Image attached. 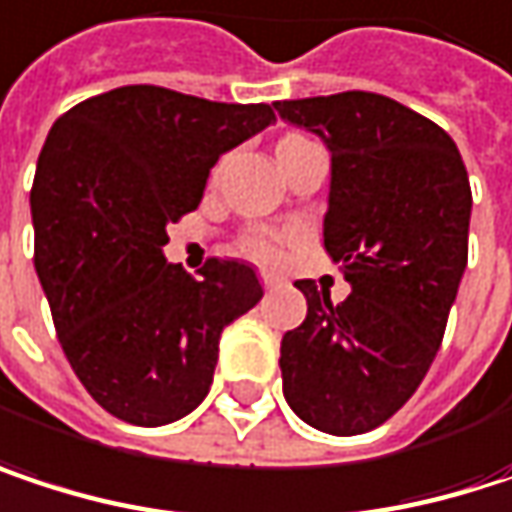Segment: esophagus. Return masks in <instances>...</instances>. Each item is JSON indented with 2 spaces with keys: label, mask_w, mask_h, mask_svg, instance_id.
<instances>
[{
  "label": "esophagus",
  "mask_w": 512,
  "mask_h": 512,
  "mask_svg": "<svg viewBox=\"0 0 512 512\" xmlns=\"http://www.w3.org/2000/svg\"><path fill=\"white\" fill-rule=\"evenodd\" d=\"M260 284L269 290V287H275V284H281V278L275 275V272H260Z\"/></svg>",
  "instance_id": "34e87169"
}]
</instances>
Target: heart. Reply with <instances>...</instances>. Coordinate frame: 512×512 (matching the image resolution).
I'll return each mask as SVG.
<instances>
[{
	"label": "heart",
	"mask_w": 512,
	"mask_h": 512,
	"mask_svg": "<svg viewBox=\"0 0 512 512\" xmlns=\"http://www.w3.org/2000/svg\"><path fill=\"white\" fill-rule=\"evenodd\" d=\"M296 133L284 136V139H293ZM281 246H284V237L281 234H269V231H257V234H249L240 240V252L255 260H278L281 255Z\"/></svg>",
	"instance_id": "1"
}]
</instances>
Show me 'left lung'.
Returning <instances> with one entry per match:
<instances>
[{
    "instance_id": "1",
    "label": "left lung",
    "mask_w": 512,
    "mask_h": 512,
    "mask_svg": "<svg viewBox=\"0 0 512 512\" xmlns=\"http://www.w3.org/2000/svg\"><path fill=\"white\" fill-rule=\"evenodd\" d=\"M275 109L332 151L323 246L353 287L335 305L296 281L308 314L281 338L284 397L305 424L358 436L415 394L442 347L468 263V171L439 124L373 91Z\"/></svg>"
}]
</instances>
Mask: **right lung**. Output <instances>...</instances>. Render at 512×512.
Returning a JSON list of instances; mask_svg holds the SVG:
<instances>
[{"instance_id":"right-lung-1","label":"right lung","mask_w":512,"mask_h":512,"mask_svg":"<svg viewBox=\"0 0 512 512\" xmlns=\"http://www.w3.org/2000/svg\"><path fill=\"white\" fill-rule=\"evenodd\" d=\"M272 121L266 103L124 85L52 124L32 186L35 269L64 356L109 415L136 427L189 415L222 329L260 302L249 263L210 257L195 278L162 246L216 159Z\"/></svg>"}]
</instances>
